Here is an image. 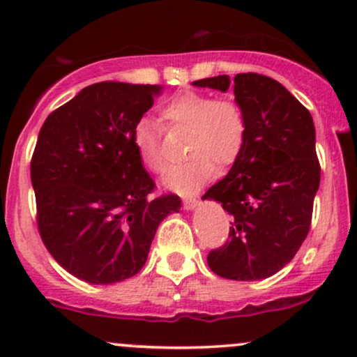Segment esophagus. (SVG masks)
Masks as SVG:
<instances>
[{
    "label": "esophagus",
    "mask_w": 357,
    "mask_h": 357,
    "mask_svg": "<svg viewBox=\"0 0 357 357\" xmlns=\"http://www.w3.org/2000/svg\"><path fill=\"white\" fill-rule=\"evenodd\" d=\"M199 199L198 198H192V196H190V198H183V206L184 210H192V208L198 206Z\"/></svg>",
    "instance_id": "obj_1"
}]
</instances>
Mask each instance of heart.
Returning <instances> with one entry per match:
<instances>
[{
	"label": "heart",
	"instance_id": "1",
	"mask_svg": "<svg viewBox=\"0 0 357 357\" xmlns=\"http://www.w3.org/2000/svg\"><path fill=\"white\" fill-rule=\"evenodd\" d=\"M166 130H186L188 159L167 169L165 188L188 195L203 186L220 169L238 159L247 139V116L235 99H216L211 93L186 90L176 93L159 110ZM139 159L153 173H162L166 154L162 132L149 119H141L132 130Z\"/></svg>",
	"mask_w": 357,
	"mask_h": 357
}]
</instances>
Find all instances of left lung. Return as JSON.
Instances as JSON below:
<instances>
[{
	"label": "left lung",
	"mask_w": 357,
	"mask_h": 357,
	"mask_svg": "<svg viewBox=\"0 0 357 357\" xmlns=\"http://www.w3.org/2000/svg\"><path fill=\"white\" fill-rule=\"evenodd\" d=\"M230 84L247 139L230 173L203 196L233 216L227 243L208 253V265L230 280H260L284 268L305 240L321 165L312 116L277 80L248 72L192 82L221 92Z\"/></svg>",
	"instance_id": "1"
}]
</instances>
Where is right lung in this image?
Listing matches in <instances>:
<instances>
[{"label": "right lung", "mask_w": 357, "mask_h": 357, "mask_svg": "<svg viewBox=\"0 0 357 357\" xmlns=\"http://www.w3.org/2000/svg\"><path fill=\"white\" fill-rule=\"evenodd\" d=\"M161 87L99 82L55 109L31 155L36 225L50 255L80 280L116 284L144 267L159 223L181 199L155 183L132 142Z\"/></svg>", "instance_id": "add662e5"}]
</instances>
